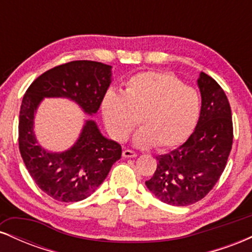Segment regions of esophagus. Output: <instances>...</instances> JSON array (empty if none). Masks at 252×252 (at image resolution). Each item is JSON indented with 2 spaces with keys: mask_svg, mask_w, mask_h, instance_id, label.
I'll return each instance as SVG.
<instances>
[{
  "mask_svg": "<svg viewBox=\"0 0 252 252\" xmlns=\"http://www.w3.org/2000/svg\"><path fill=\"white\" fill-rule=\"evenodd\" d=\"M123 158H136L137 156V154H136L135 152H132V150H129V149H126L123 150Z\"/></svg>",
  "mask_w": 252,
  "mask_h": 252,
  "instance_id": "obj_1",
  "label": "esophagus"
}]
</instances>
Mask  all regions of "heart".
<instances>
[{"instance_id":"heart-1","label":"heart","mask_w":252,"mask_h":252,"mask_svg":"<svg viewBox=\"0 0 252 252\" xmlns=\"http://www.w3.org/2000/svg\"><path fill=\"white\" fill-rule=\"evenodd\" d=\"M102 115L110 136L123 142L137 124L134 144L168 149L184 143L200 115V96L167 72H141L129 78L124 94L109 90Z\"/></svg>"}]
</instances>
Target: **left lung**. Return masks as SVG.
<instances>
[{
  "mask_svg": "<svg viewBox=\"0 0 252 252\" xmlns=\"http://www.w3.org/2000/svg\"><path fill=\"white\" fill-rule=\"evenodd\" d=\"M199 121L189 140L156 156L158 167L146 186L156 198L174 206L201 200L220 178L232 148L233 126L230 103L213 78L200 72Z\"/></svg>",
  "mask_w": 252,
  "mask_h": 252,
  "instance_id": "obj_1",
  "label": "left lung"
}]
</instances>
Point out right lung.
<instances>
[{
	"label": "right lung",
	"mask_w": 252,
	"mask_h": 252,
	"mask_svg": "<svg viewBox=\"0 0 252 252\" xmlns=\"http://www.w3.org/2000/svg\"><path fill=\"white\" fill-rule=\"evenodd\" d=\"M111 66L76 60L37 77L26 91L19 117V148L33 180L58 201L86 199L105 180L122 148L102 135L97 123L86 120L76 143L65 152L42 148L34 134V117L43 98H67L85 114L94 115L111 84Z\"/></svg>",
	"instance_id": "add662e5"
}]
</instances>
